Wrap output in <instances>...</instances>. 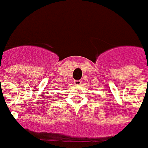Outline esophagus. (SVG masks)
Instances as JSON below:
<instances>
[{
  "mask_svg": "<svg viewBox=\"0 0 148 148\" xmlns=\"http://www.w3.org/2000/svg\"><path fill=\"white\" fill-rule=\"evenodd\" d=\"M82 82L81 80H74V83L76 85V86H81Z\"/></svg>",
  "mask_w": 148,
  "mask_h": 148,
  "instance_id": "34e87169",
  "label": "esophagus"
}]
</instances>
